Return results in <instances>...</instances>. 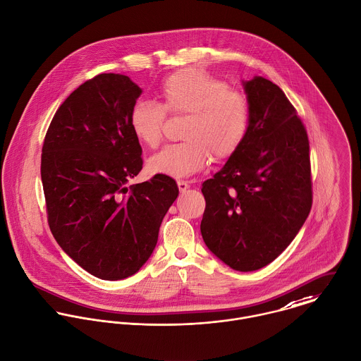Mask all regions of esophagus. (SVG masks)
<instances>
[{
	"mask_svg": "<svg viewBox=\"0 0 361 361\" xmlns=\"http://www.w3.org/2000/svg\"><path fill=\"white\" fill-rule=\"evenodd\" d=\"M178 188H179L180 193H183V192H186L190 188V185L186 180H178Z\"/></svg>",
	"mask_w": 361,
	"mask_h": 361,
	"instance_id": "34e87169",
	"label": "esophagus"
}]
</instances>
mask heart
Wrapping results in <instances>:
<instances>
[{
    "label": "heart",
    "mask_w": 361,
    "mask_h": 361,
    "mask_svg": "<svg viewBox=\"0 0 361 361\" xmlns=\"http://www.w3.org/2000/svg\"><path fill=\"white\" fill-rule=\"evenodd\" d=\"M161 104L137 101L128 124L138 141L155 148L164 133L165 111L188 115L180 137L183 142L164 147L148 159L152 173L185 178L200 171L209 159L230 157L243 141L249 127V102L245 94L200 70H183L168 77L161 88Z\"/></svg>",
    "instance_id": "1"
}]
</instances>
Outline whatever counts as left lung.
<instances>
[{"label": "left lung", "mask_w": 361, "mask_h": 361, "mask_svg": "<svg viewBox=\"0 0 361 361\" xmlns=\"http://www.w3.org/2000/svg\"><path fill=\"white\" fill-rule=\"evenodd\" d=\"M249 127L224 166L202 185L206 246L234 270L273 262L312 206L310 142L284 92L263 77L242 81Z\"/></svg>", "instance_id": "left-lung-1"}]
</instances>
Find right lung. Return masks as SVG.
<instances>
[{
	"mask_svg": "<svg viewBox=\"0 0 361 361\" xmlns=\"http://www.w3.org/2000/svg\"><path fill=\"white\" fill-rule=\"evenodd\" d=\"M141 92L121 74L84 82L57 109L42 148L51 234L77 264L102 280L141 269L179 195L166 175L127 186L142 168V149L128 124Z\"/></svg>",
	"mask_w": 361,
	"mask_h": 361,
	"instance_id": "1",
	"label": "right lung"
}]
</instances>
